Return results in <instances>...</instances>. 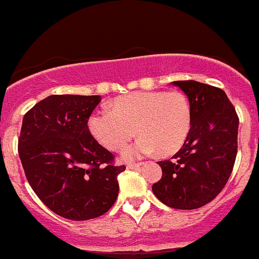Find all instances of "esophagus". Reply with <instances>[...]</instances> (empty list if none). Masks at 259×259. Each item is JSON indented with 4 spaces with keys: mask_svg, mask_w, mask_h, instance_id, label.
<instances>
[{
    "mask_svg": "<svg viewBox=\"0 0 259 259\" xmlns=\"http://www.w3.org/2000/svg\"><path fill=\"white\" fill-rule=\"evenodd\" d=\"M141 164H143V163H128L127 168H132V170H134V168H139Z\"/></svg>",
    "mask_w": 259,
    "mask_h": 259,
    "instance_id": "34e87169",
    "label": "esophagus"
}]
</instances>
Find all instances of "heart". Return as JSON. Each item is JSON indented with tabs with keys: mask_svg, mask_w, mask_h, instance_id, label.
<instances>
[{
	"mask_svg": "<svg viewBox=\"0 0 259 259\" xmlns=\"http://www.w3.org/2000/svg\"><path fill=\"white\" fill-rule=\"evenodd\" d=\"M192 110L180 92H135L115 98L111 109H98L88 127L96 140L110 150L123 149L135 134L140 137L124 150L125 159L143 157L158 150L174 154L191 131Z\"/></svg>",
	"mask_w": 259,
	"mask_h": 259,
	"instance_id": "b5f03b06",
	"label": "heart"
}]
</instances>
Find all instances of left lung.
Masks as SVG:
<instances>
[{
	"label": "left lung",
	"mask_w": 259,
	"mask_h": 259,
	"mask_svg": "<svg viewBox=\"0 0 259 259\" xmlns=\"http://www.w3.org/2000/svg\"><path fill=\"white\" fill-rule=\"evenodd\" d=\"M172 84L189 100L191 131L179 152L158 162L162 178L152 189L172 209H198L214 200L230 179L237 154L239 116L221 88L194 80Z\"/></svg>",
	"instance_id": "obj_1"
}]
</instances>
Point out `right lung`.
<instances>
[{"label":"right lung","mask_w":259,"mask_h":259,"mask_svg":"<svg viewBox=\"0 0 259 259\" xmlns=\"http://www.w3.org/2000/svg\"><path fill=\"white\" fill-rule=\"evenodd\" d=\"M100 96L53 95L23 118L18 152L31 188L53 212L71 221L105 214L118 197L125 166L89 132Z\"/></svg>","instance_id":"obj_1"}]
</instances>
